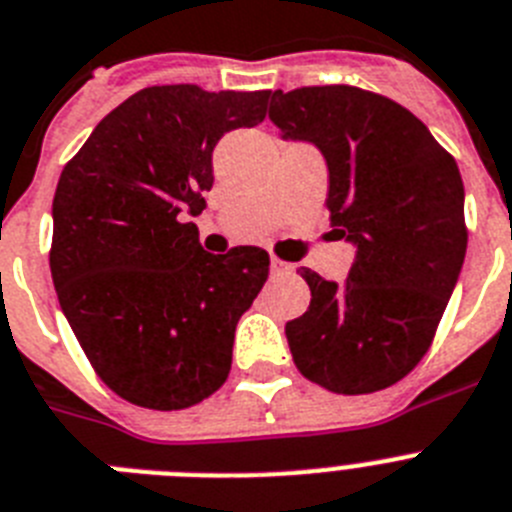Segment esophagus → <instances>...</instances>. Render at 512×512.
I'll use <instances>...</instances> for the list:
<instances>
[{
	"mask_svg": "<svg viewBox=\"0 0 512 512\" xmlns=\"http://www.w3.org/2000/svg\"><path fill=\"white\" fill-rule=\"evenodd\" d=\"M269 264H272V274H290L292 272V264L282 261L279 256H272V259H269Z\"/></svg>",
	"mask_w": 512,
	"mask_h": 512,
	"instance_id": "esophagus-1",
	"label": "esophagus"
}]
</instances>
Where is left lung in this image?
Masks as SVG:
<instances>
[{
  "mask_svg": "<svg viewBox=\"0 0 512 512\" xmlns=\"http://www.w3.org/2000/svg\"><path fill=\"white\" fill-rule=\"evenodd\" d=\"M269 119L323 152L331 225L357 246L342 285L298 269L310 305L285 326L292 360L344 396L393 386L430 349L464 266L456 160L412 111L352 85L277 90Z\"/></svg>",
  "mask_w": 512,
  "mask_h": 512,
  "instance_id": "8db88e82",
  "label": "left lung"
}]
</instances>
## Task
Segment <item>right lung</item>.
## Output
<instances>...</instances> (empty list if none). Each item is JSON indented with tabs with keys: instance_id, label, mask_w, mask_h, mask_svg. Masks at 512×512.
I'll return each instance as SVG.
<instances>
[{
	"instance_id": "1",
	"label": "right lung",
	"mask_w": 512,
	"mask_h": 512,
	"mask_svg": "<svg viewBox=\"0 0 512 512\" xmlns=\"http://www.w3.org/2000/svg\"><path fill=\"white\" fill-rule=\"evenodd\" d=\"M269 95L144 87L61 170L48 253L56 295L100 381L131 404L186 409L227 381L269 253L212 256L189 217L207 207L214 144L261 124Z\"/></svg>"
}]
</instances>
